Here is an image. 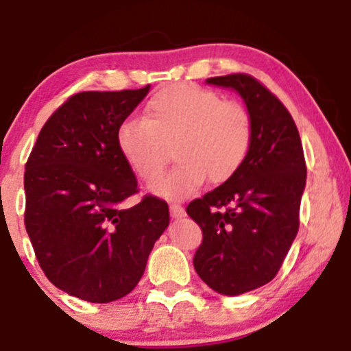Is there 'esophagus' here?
I'll return each instance as SVG.
<instances>
[{"label": "esophagus", "instance_id": "1", "mask_svg": "<svg viewBox=\"0 0 351 351\" xmlns=\"http://www.w3.org/2000/svg\"><path fill=\"white\" fill-rule=\"evenodd\" d=\"M170 213H171L173 217H181V216H184V208L178 203H171L170 204Z\"/></svg>", "mask_w": 351, "mask_h": 351}]
</instances>
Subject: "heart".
Wrapping results in <instances>:
<instances>
[{
  "label": "heart",
  "mask_w": 351,
  "mask_h": 351,
  "mask_svg": "<svg viewBox=\"0 0 351 351\" xmlns=\"http://www.w3.org/2000/svg\"><path fill=\"white\" fill-rule=\"evenodd\" d=\"M117 147L130 170L143 181L162 173L173 148L178 165L153 183L165 198H184L209 180L231 181L252 148L254 125L247 108L193 84H175L156 92L143 119L119 125Z\"/></svg>",
  "instance_id": "obj_1"
}]
</instances>
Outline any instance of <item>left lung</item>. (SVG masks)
I'll use <instances>...</instances> for the list:
<instances>
[{
    "label": "left lung",
    "mask_w": 351,
    "mask_h": 351,
    "mask_svg": "<svg viewBox=\"0 0 351 351\" xmlns=\"http://www.w3.org/2000/svg\"><path fill=\"white\" fill-rule=\"evenodd\" d=\"M206 82L234 88L244 99L254 140L234 178L188 204L203 231L193 264L213 291L239 295L279 272L299 231L307 167L292 115L264 84L241 72Z\"/></svg>",
    "instance_id": "obj_1"
}]
</instances>
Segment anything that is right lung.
Masks as SVG:
<instances>
[{"label":"right lung","instance_id":"add662e5","mask_svg":"<svg viewBox=\"0 0 351 351\" xmlns=\"http://www.w3.org/2000/svg\"><path fill=\"white\" fill-rule=\"evenodd\" d=\"M148 90L72 95L44 123L26 162L24 224L38 263L56 287L94 304L134 291L170 223L156 196L122 208L138 186L115 134Z\"/></svg>","mask_w":351,"mask_h":351}]
</instances>
